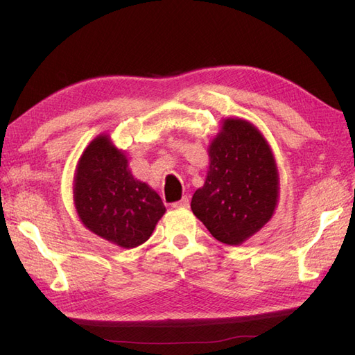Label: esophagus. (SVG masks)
<instances>
[{"mask_svg": "<svg viewBox=\"0 0 355 355\" xmlns=\"http://www.w3.org/2000/svg\"><path fill=\"white\" fill-rule=\"evenodd\" d=\"M189 207V198L187 196L182 197L179 201L173 202V209H187Z\"/></svg>", "mask_w": 355, "mask_h": 355, "instance_id": "obj_1", "label": "esophagus"}]
</instances>
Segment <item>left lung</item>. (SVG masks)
<instances>
[{
  "instance_id": "8db88e82",
  "label": "left lung",
  "mask_w": 355,
  "mask_h": 355,
  "mask_svg": "<svg viewBox=\"0 0 355 355\" xmlns=\"http://www.w3.org/2000/svg\"><path fill=\"white\" fill-rule=\"evenodd\" d=\"M204 185L192 196V213L218 241L240 245L275 211L280 176L271 146L254 124L225 118L209 145Z\"/></svg>"
}]
</instances>
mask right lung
<instances>
[{"label":"right lung","instance_id":"1","mask_svg":"<svg viewBox=\"0 0 355 355\" xmlns=\"http://www.w3.org/2000/svg\"><path fill=\"white\" fill-rule=\"evenodd\" d=\"M72 194L84 227L123 249L144 244L166 213L157 192L132 175L124 151L110 135L96 136L84 149Z\"/></svg>","mask_w":355,"mask_h":355}]
</instances>
